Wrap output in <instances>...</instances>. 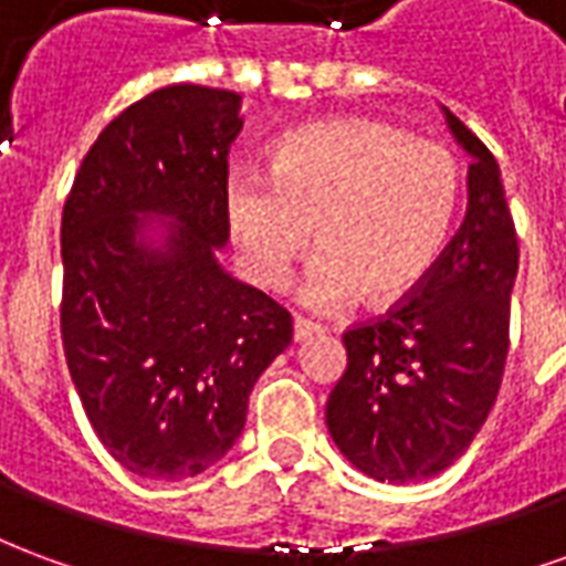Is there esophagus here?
Returning <instances> with one entry per match:
<instances>
[{
    "label": "esophagus",
    "instance_id": "obj_1",
    "mask_svg": "<svg viewBox=\"0 0 566 566\" xmlns=\"http://www.w3.org/2000/svg\"><path fill=\"white\" fill-rule=\"evenodd\" d=\"M321 333H324V327H321V324H312V321H306V318L294 321V343H306V339H312V336H321Z\"/></svg>",
    "mask_w": 566,
    "mask_h": 566
}]
</instances>
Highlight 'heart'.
Listing matches in <instances>:
<instances>
[{
  "label": "heart",
  "instance_id": "heart-1",
  "mask_svg": "<svg viewBox=\"0 0 566 566\" xmlns=\"http://www.w3.org/2000/svg\"><path fill=\"white\" fill-rule=\"evenodd\" d=\"M463 197L458 157L403 129L343 117L275 142L270 181L235 175L223 218L248 275L279 291L312 245L300 300L336 312L367 294L373 306L416 296L449 248Z\"/></svg>",
  "mask_w": 566,
  "mask_h": 566
}]
</instances>
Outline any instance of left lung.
I'll return each mask as SVG.
<instances>
[{
    "instance_id": "obj_1",
    "label": "left lung",
    "mask_w": 566,
    "mask_h": 566,
    "mask_svg": "<svg viewBox=\"0 0 566 566\" xmlns=\"http://www.w3.org/2000/svg\"><path fill=\"white\" fill-rule=\"evenodd\" d=\"M470 154L467 214L409 303L343 336L348 367L327 400L345 461L376 482H421L470 449L497 400L518 242L494 154L442 105Z\"/></svg>"
}]
</instances>
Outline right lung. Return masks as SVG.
Masks as SVG:
<instances>
[{"label":"right lung","mask_w":566,"mask_h":566,"mask_svg":"<svg viewBox=\"0 0 566 566\" xmlns=\"http://www.w3.org/2000/svg\"><path fill=\"white\" fill-rule=\"evenodd\" d=\"M242 96L148 93L108 124L63 209V348L96 437L129 473L178 482L233 449L291 315L223 270L227 154Z\"/></svg>","instance_id":"right-lung-1"}]
</instances>
